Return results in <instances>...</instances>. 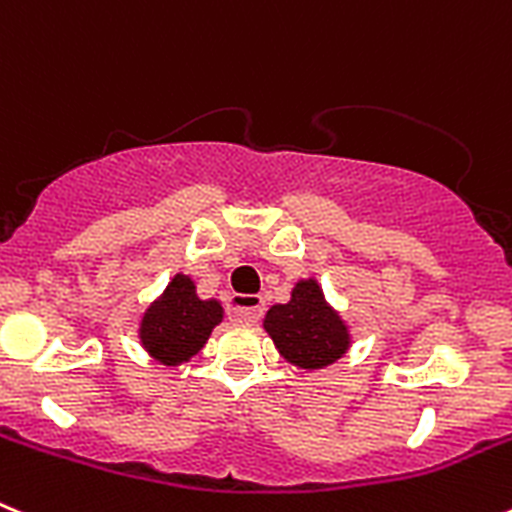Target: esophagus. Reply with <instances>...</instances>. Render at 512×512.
Listing matches in <instances>:
<instances>
[{"label": "esophagus", "instance_id": "34e87169", "mask_svg": "<svg viewBox=\"0 0 512 512\" xmlns=\"http://www.w3.org/2000/svg\"><path fill=\"white\" fill-rule=\"evenodd\" d=\"M264 297L259 295H233L228 302V315L235 323L253 325L259 323V318L264 315Z\"/></svg>", "mask_w": 512, "mask_h": 512}]
</instances>
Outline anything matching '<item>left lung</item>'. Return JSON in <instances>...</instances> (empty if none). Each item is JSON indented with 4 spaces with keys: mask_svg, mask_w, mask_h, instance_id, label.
<instances>
[{
    "mask_svg": "<svg viewBox=\"0 0 512 512\" xmlns=\"http://www.w3.org/2000/svg\"><path fill=\"white\" fill-rule=\"evenodd\" d=\"M264 330L289 364L315 372L341 359L351 348V330L325 300L318 279H300L284 305L269 307Z\"/></svg>",
    "mask_w": 512,
    "mask_h": 512,
    "instance_id": "8db88e82",
    "label": "left lung"
}]
</instances>
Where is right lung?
I'll use <instances>...</instances> for the list:
<instances>
[{
	"mask_svg": "<svg viewBox=\"0 0 512 512\" xmlns=\"http://www.w3.org/2000/svg\"><path fill=\"white\" fill-rule=\"evenodd\" d=\"M220 323L223 305L217 300H202L194 279L176 274L161 297L143 312L138 338L151 359L164 366H179L200 354L212 328Z\"/></svg>",
	"mask_w": 512,
	"mask_h": 512,
	"instance_id": "add662e5",
	"label": "right lung"
}]
</instances>
